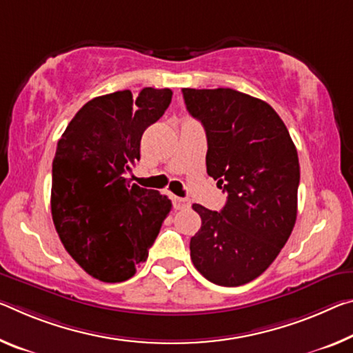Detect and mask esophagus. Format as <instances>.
Wrapping results in <instances>:
<instances>
[{"instance_id": "esophagus-1", "label": "esophagus", "mask_w": 353, "mask_h": 353, "mask_svg": "<svg viewBox=\"0 0 353 353\" xmlns=\"http://www.w3.org/2000/svg\"><path fill=\"white\" fill-rule=\"evenodd\" d=\"M172 204H174V209H176V210L188 209V207L192 205V203H190V199H187V198H179V196L172 198Z\"/></svg>"}]
</instances>
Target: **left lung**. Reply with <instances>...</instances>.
Listing matches in <instances>:
<instances>
[{"mask_svg": "<svg viewBox=\"0 0 353 353\" xmlns=\"http://www.w3.org/2000/svg\"><path fill=\"white\" fill-rule=\"evenodd\" d=\"M207 137V174L228 193L220 212L193 204L201 221L190 240L196 270L218 286L253 281L286 245L297 218L295 144L264 100L229 88L182 89Z\"/></svg>", "mask_w": 353, "mask_h": 353, "instance_id": "left-lung-1", "label": "left lung"}]
</instances>
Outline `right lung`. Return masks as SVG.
<instances>
[{
    "label": "right lung",
    "mask_w": 353,
    "mask_h": 353,
    "mask_svg": "<svg viewBox=\"0 0 353 353\" xmlns=\"http://www.w3.org/2000/svg\"><path fill=\"white\" fill-rule=\"evenodd\" d=\"M171 89H128L89 100L56 148L52 216L74 261L105 283L132 278L148 259L171 201L125 177L146 128L171 103Z\"/></svg>",
    "instance_id": "1"
}]
</instances>
